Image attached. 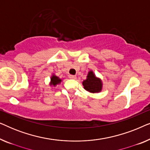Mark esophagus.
<instances>
[{
  "mask_svg": "<svg viewBox=\"0 0 150 150\" xmlns=\"http://www.w3.org/2000/svg\"><path fill=\"white\" fill-rule=\"evenodd\" d=\"M69 79H76V76H74V75H69Z\"/></svg>",
  "mask_w": 150,
  "mask_h": 150,
  "instance_id": "esophagus-1",
  "label": "esophagus"
}]
</instances>
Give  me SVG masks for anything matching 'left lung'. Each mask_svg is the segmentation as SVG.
Masks as SVG:
<instances>
[{
	"label": "left lung",
	"mask_w": 150,
	"mask_h": 150,
	"mask_svg": "<svg viewBox=\"0 0 150 150\" xmlns=\"http://www.w3.org/2000/svg\"><path fill=\"white\" fill-rule=\"evenodd\" d=\"M83 85L86 91L91 93H98L101 92L103 87L102 80L97 77L92 70L89 71L87 79L83 81Z\"/></svg>",
	"instance_id": "left-lung-1"
}]
</instances>
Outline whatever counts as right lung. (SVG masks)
<instances>
[{
	"instance_id": "obj_1",
	"label": "right lung",
	"mask_w": 150,
	"mask_h": 150,
	"mask_svg": "<svg viewBox=\"0 0 150 150\" xmlns=\"http://www.w3.org/2000/svg\"><path fill=\"white\" fill-rule=\"evenodd\" d=\"M61 81H62V80L60 78L55 75L54 74H52L50 77V81L49 85L50 87H56L57 85H59L61 83Z\"/></svg>"
}]
</instances>
